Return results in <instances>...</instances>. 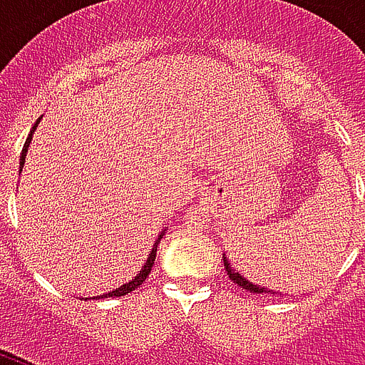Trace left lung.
<instances>
[{
  "mask_svg": "<svg viewBox=\"0 0 365 365\" xmlns=\"http://www.w3.org/2000/svg\"><path fill=\"white\" fill-rule=\"evenodd\" d=\"M225 268H227V274H229L230 279L237 283L238 287H242V289H248L250 293H268V289H266V287H258V285H254V283H250L248 279H245L242 275L238 274L237 269L230 268L229 262H227V260H225Z\"/></svg>",
  "mask_w": 365,
  "mask_h": 365,
  "instance_id": "obj_1",
  "label": "left lung"
}]
</instances>
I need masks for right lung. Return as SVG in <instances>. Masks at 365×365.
Here are the masks:
<instances>
[{"instance_id":"add662e5","label":"right lung","mask_w":365,"mask_h":365,"mask_svg":"<svg viewBox=\"0 0 365 365\" xmlns=\"http://www.w3.org/2000/svg\"><path fill=\"white\" fill-rule=\"evenodd\" d=\"M36 123H38V120H36ZM35 127H36V125H35ZM35 127H33V130H31V135H29L27 143H25V146H23V152H21V162H19L21 168H23V164H25V156H27V148H29V144H31V138H33V133H35ZM162 237H164V235H160L158 240H156V245H154V248H152L150 256H148V260H146V264H144V268L140 269V274L136 275L133 282H128V283H125V285H120L119 289L111 291V293H105V295H101L99 299H103V297H123V295H127V293H130V291H135L138 285H143V282L146 279V275L150 274L152 266H154V260H156V248H158V242H160V238H162Z\"/></svg>"}]
</instances>
